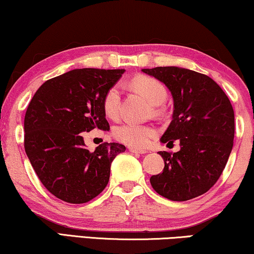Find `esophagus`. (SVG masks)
<instances>
[{"instance_id":"1","label":"esophagus","mask_w":254,"mask_h":254,"mask_svg":"<svg viewBox=\"0 0 254 254\" xmlns=\"http://www.w3.org/2000/svg\"><path fill=\"white\" fill-rule=\"evenodd\" d=\"M129 151L131 152V153H136V154H144V153H146V151L145 150H143V149H136V148H129Z\"/></svg>"}]
</instances>
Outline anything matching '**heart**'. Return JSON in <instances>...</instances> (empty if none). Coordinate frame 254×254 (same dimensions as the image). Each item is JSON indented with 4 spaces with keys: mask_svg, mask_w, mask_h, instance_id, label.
<instances>
[{
    "mask_svg": "<svg viewBox=\"0 0 254 254\" xmlns=\"http://www.w3.org/2000/svg\"><path fill=\"white\" fill-rule=\"evenodd\" d=\"M133 87L154 105H160L166 101L167 90L159 80L150 76H138L134 79ZM121 105V90L118 84L112 86L103 98V109L109 118H118ZM113 135L118 141L133 148H144L157 136L153 126L127 123L116 127Z\"/></svg>",
    "mask_w": 254,
    "mask_h": 254,
    "instance_id": "1",
    "label": "heart"
}]
</instances>
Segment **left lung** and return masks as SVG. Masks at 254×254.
<instances>
[{
  "instance_id": "obj_1",
  "label": "left lung",
  "mask_w": 254,
  "mask_h": 254,
  "mask_svg": "<svg viewBox=\"0 0 254 254\" xmlns=\"http://www.w3.org/2000/svg\"><path fill=\"white\" fill-rule=\"evenodd\" d=\"M170 89L173 116L161 143L180 141V151H159L165 167L150 178L152 188L170 200L185 201L212 188L234 145L235 116L225 91L209 76L176 66L143 68Z\"/></svg>"
}]
</instances>
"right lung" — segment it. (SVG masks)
Listing matches in <instances>:
<instances>
[{
	"instance_id": "obj_1",
	"label": "right lung",
	"mask_w": 254,
	"mask_h": 254,
	"mask_svg": "<svg viewBox=\"0 0 254 254\" xmlns=\"http://www.w3.org/2000/svg\"><path fill=\"white\" fill-rule=\"evenodd\" d=\"M124 72L72 69L46 81L29 102L25 151L42 185L66 203L83 204L98 196L108 186L113 159L126 150L104 142L90 152L80 135L110 129L103 98Z\"/></svg>"
}]
</instances>
